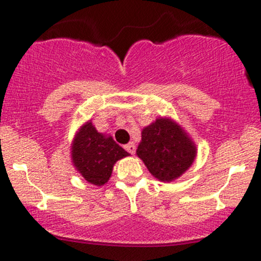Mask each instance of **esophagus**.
I'll use <instances>...</instances> for the list:
<instances>
[{"instance_id":"esophagus-1","label":"esophagus","mask_w":261,"mask_h":261,"mask_svg":"<svg viewBox=\"0 0 261 261\" xmlns=\"http://www.w3.org/2000/svg\"><path fill=\"white\" fill-rule=\"evenodd\" d=\"M125 149H126L130 154H135V152H136V147H135V145L133 142H130L128 145L125 146Z\"/></svg>"}]
</instances>
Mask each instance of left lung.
Returning a JSON list of instances; mask_svg holds the SVG:
<instances>
[{
    "label": "left lung",
    "instance_id": "obj_1",
    "mask_svg": "<svg viewBox=\"0 0 261 261\" xmlns=\"http://www.w3.org/2000/svg\"><path fill=\"white\" fill-rule=\"evenodd\" d=\"M136 153L154 178L172 181L193 164L196 148L187 134L169 119H157L142 130Z\"/></svg>",
    "mask_w": 261,
    "mask_h": 261
}]
</instances>
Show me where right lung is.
Returning <instances> with one entry per match:
<instances>
[{"instance_id": "add662e5", "label": "right lung", "mask_w": 261, "mask_h": 261, "mask_svg": "<svg viewBox=\"0 0 261 261\" xmlns=\"http://www.w3.org/2000/svg\"><path fill=\"white\" fill-rule=\"evenodd\" d=\"M126 155L127 152L113 137L98 133L91 121L81 127L72 146V161L76 169L87 181L98 187L109 180L115 162Z\"/></svg>"}]
</instances>
